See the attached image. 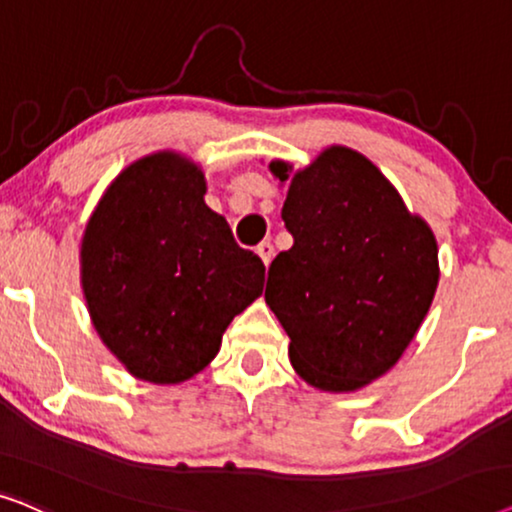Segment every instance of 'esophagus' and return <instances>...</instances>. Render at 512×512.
Instances as JSON below:
<instances>
[{"label": "esophagus", "instance_id": "obj_1", "mask_svg": "<svg viewBox=\"0 0 512 512\" xmlns=\"http://www.w3.org/2000/svg\"><path fill=\"white\" fill-rule=\"evenodd\" d=\"M257 255L262 257L264 264H269L271 257H274V243H271V241H262L260 245H257Z\"/></svg>", "mask_w": 512, "mask_h": 512}]
</instances>
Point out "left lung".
I'll return each instance as SVG.
<instances>
[{
	"label": "left lung",
	"mask_w": 512,
	"mask_h": 512,
	"mask_svg": "<svg viewBox=\"0 0 512 512\" xmlns=\"http://www.w3.org/2000/svg\"><path fill=\"white\" fill-rule=\"evenodd\" d=\"M278 180L290 166L271 163ZM281 217L292 248L264 299L290 337V363L323 391H356L391 370L438 288V245L363 154L330 147L292 177Z\"/></svg>",
	"instance_id": "1"
}]
</instances>
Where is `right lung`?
<instances>
[{
  "label": "right lung",
  "mask_w": 512,
  "mask_h": 512,
  "mask_svg": "<svg viewBox=\"0 0 512 512\" xmlns=\"http://www.w3.org/2000/svg\"><path fill=\"white\" fill-rule=\"evenodd\" d=\"M203 173L161 152L102 196L81 243L93 325L133 377L177 384L220 351L231 318L264 288V264L203 201Z\"/></svg>",
  "instance_id": "right-lung-1"
}]
</instances>
